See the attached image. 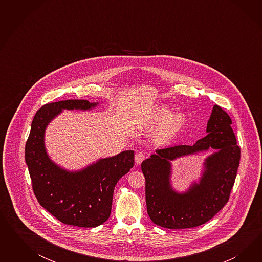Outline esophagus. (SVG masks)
I'll list each match as a JSON object with an SVG mask.
<instances>
[{
    "mask_svg": "<svg viewBox=\"0 0 262 262\" xmlns=\"http://www.w3.org/2000/svg\"><path fill=\"white\" fill-rule=\"evenodd\" d=\"M145 159V155L141 152V151H139V152H137L136 155H135V163L137 164V165H140L141 163H142L143 160Z\"/></svg>",
    "mask_w": 262,
    "mask_h": 262,
    "instance_id": "34e87169",
    "label": "esophagus"
}]
</instances>
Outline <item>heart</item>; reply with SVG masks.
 I'll use <instances>...</instances> for the list:
<instances>
[{"label": "heart", "mask_w": 262, "mask_h": 262, "mask_svg": "<svg viewBox=\"0 0 262 262\" xmlns=\"http://www.w3.org/2000/svg\"><path fill=\"white\" fill-rule=\"evenodd\" d=\"M172 111L166 106L159 107L155 111L149 119V125L151 127H158L156 137L160 142H169L173 140L177 135L183 129L186 123V117L183 113H174L172 116Z\"/></svg>", "instance_id": "1"}]
</instances>
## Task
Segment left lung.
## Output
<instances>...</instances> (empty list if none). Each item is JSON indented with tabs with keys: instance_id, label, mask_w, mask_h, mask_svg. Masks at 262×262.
<instances>
[{
	"instance_id": "1",
	"label": "left lung",
	"mask_w": 262,
	"mask_h": 262,
	"mask_svg": "<svg viewBox=\"0 0 262 262\" xmlns=\"http://www.w3.org/2000/svg\"><path fill=\"white\" fill-rule=\"evenodd\" d=\"M231 124L230 115L215 104L206 127L208 134L204 138L193 146L159 149L143 161L147 212L156 225L173 230L195 228L209 221L226 206L240 161V147ZM208 147L217 151L206 159V170L200 183L194 184L183 194L173 191L168 182L169 161Z\"/></svg>"
}]
</instances>
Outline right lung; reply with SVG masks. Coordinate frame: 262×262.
<instances>
[{"label":"right lung","mask_w":262,"mask_h":262,"mask_svg":"<svg viewBox=\"0 0 262 262\" xmlns=\"http://www.w3.org/2000/svg\"><path fill=\"white\" fill-rule=\"evenodd\" d=\"M97 103L66 100L44 104L35 113L26 142L25 159L32 190L40 206L65 225L94 228L105 222L111 212L117 182L135 164V151L100 159L79 172H67L56 165L44 147L48 123L62 110H90Z\"/></svg>","instance_id":"obj_1"}]
</instances>
